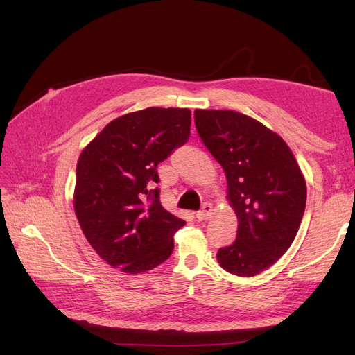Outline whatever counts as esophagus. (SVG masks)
I'll list each match as a JSON object with an SVG mask.
<instances>
[{"instance_id":"obj_1","label":"esophagus","mask_w":355,"mask_h":355,"mask_svg":"<svg viewBox=\"0 0 355 355\" xmlns=\"http://www.w3.org/2000/svg\"><path fill=\"white\" fill-rule=\"evenodd\" d=\"M211 213H213V206L210 202H206L202 206V209L200 211H197V219L198 220H206L211 216Z\"/></svg>"}]
</instances>
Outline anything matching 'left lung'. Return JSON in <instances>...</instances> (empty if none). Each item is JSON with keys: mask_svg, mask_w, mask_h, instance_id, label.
Wrapping results in <instances>:
<instances>
[{"mask_svg": "<svg viewBox=\"0 0 355 355\" xmlns=\"http://www.w3.org/2000/svg\"><path fill=\"white\" fill-rule=\"evenodd\" d=\"M202 144L222 166L239 219L237 239L218 250L225 271L254 277L293 243L306 204V184L283 139L244 114L197 110Z\"/></svg>", "mask_w": 355, "mask_h": 355, "instance_id": "1", "label": "left lung"}]
</instances>
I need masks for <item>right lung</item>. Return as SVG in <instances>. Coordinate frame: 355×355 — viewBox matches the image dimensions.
<instances>
[{"label":"right lung","mask_w":355,"mask_h":355,"mask_svg":"<svg viewBox=\"0 0 355 355\" xmlns=\"http://www.w3.org/2000/svg\"><path fill=\"white\" fill-rule=\"evenodd\" d=\"M191 111L146 108L111 121L83 149L73 209L105 262L141 274L167 261L185 225L159 202L157 166L188 142Z\"/></svg>","instance_id":"1"}]
</instances>
